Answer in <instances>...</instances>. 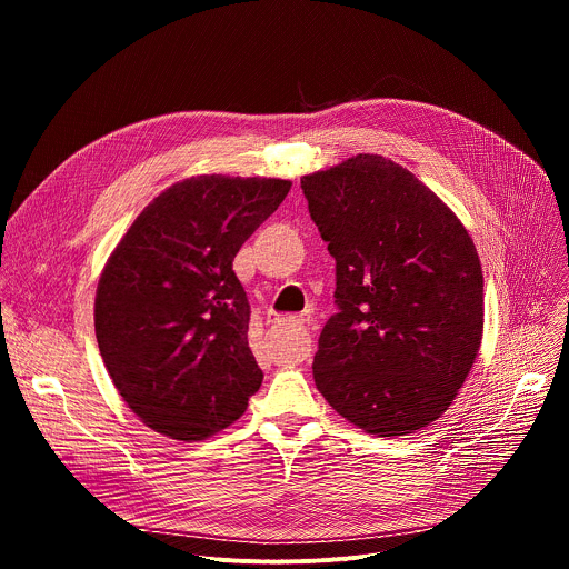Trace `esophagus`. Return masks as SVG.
<instances>
[{
    "mask_svg": "<svg viewBox=\"0 0 569 569\" xmlns=\"http://www.w3.org/2000/svg\"><path fill=\"white\" fill-rule=\"evenodd\" d=\"M295 321H297V323H306V321H308V319H306V317H303V315H299V317H297V319H295Z\"/></svg>",
    "mask_w": 569,
    "mask_h": 569,
    "instance_id": "obj_1",
    "label": "esophagus"
}]
</instances>
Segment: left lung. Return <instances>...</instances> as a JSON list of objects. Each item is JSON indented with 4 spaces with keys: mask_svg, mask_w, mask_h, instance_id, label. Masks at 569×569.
<instances>
[{
    "mask_svg": "<svg viewBox=\"0 0 569 569\" xmlns=\"http://www.w3.org/2000/svg\"><path fill=\"white\" fill-rule=\"evenodd\" d=\"M336 259V303L312 376L378 437L428 428L455 400L483 331V277L461 220L408 169L356 154L301 178Z\"/></svg>",
    "mask_w": 569,
    "mask_h": 569,
    "instance_id": "1",
    "label": "left lung"
}]
</instances>
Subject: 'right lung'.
I'll return each mask as SVG.
<instances>
[{
  "label": "right lung",
  "instance_id": "obj_1",
  "mask_svg": "<svg viewBox=\"0 0 569 569\" xmlns=\"http://www.w3.org/2000/svg\"><path fill=\"white\" fill-rule=\"evenodd\" d=\"M288 180L198 176L130 224L97 288L94 329L128 408L154 432L202 441L248 410L263 371L233 257L290 191Z\"/></svg>",
  "mask_w": 569,
  "mask_h": 569
}]
</instances>
